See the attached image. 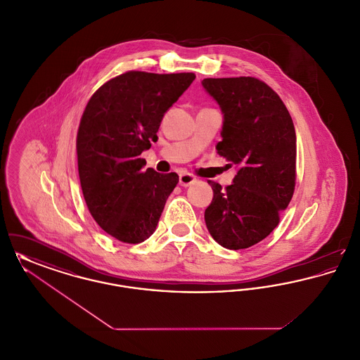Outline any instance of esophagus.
I'll use <instances>...</instances> for the list:
<instances>
[{"label": "esophagus", "instance_id": "obj_1", "mask_svg": "<svg viewBox=\"0 0 360 360\" xmlns=\"http://www.w3.org/2000/svg\"><path fill=\"white\" fill-rule=\"evenodd\" d=\"M195 181H197L195 176H193V175L188 174V172H184V174L179 175V185L184 186V188H188L191 184H194Z\"/></svg>", "mask_w": 360, "mask_h": 360}]
</instances>
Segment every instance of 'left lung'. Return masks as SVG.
<instances>
[{
    "label": "left lung",
    "mask_w": 360,
    "mask_h": 360,
    "mask_svg": "<svg viewBox=\"0 0 360 360\" xmlns=\"http://www.w3.org/2000/svg\"><path fill=\"white\" fill-rule=\"evenodd\" d=\"M201 84L223 113V140L216 150L238 167L225 188L207 181L213 200L206 228L224 248H248L274 231L292 197L294 124L279 96L257 78H205Z\"/></svg>",
    "instance_id": "8db88e82"
}]
</instances>
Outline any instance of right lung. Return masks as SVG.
<instances>
[{"mask_svg": "<svg viewBox=\"0 0 360 360\" xmlns=\"http://www.w3.org/2000/svg\"><path fill=\"white\" fill-rule=\"evenodd\" d=\"M194 79L193 72L128 71L86 105L77 136L81 188L90 214L115 239L136 244L156 229L178 175L144 170L140 154Z\"/></svg>", "mask_w": 360, "mask_h": 360, "instance_id": "add662e5", "label": "right lung"}]
</instances>
